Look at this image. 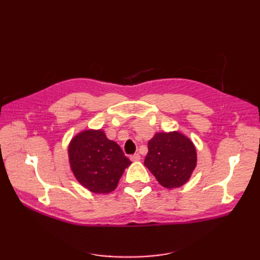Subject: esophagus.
<instances>
[{
	"mask_svg": "<svg viewBox=\"0 0 260 260\" xmlns=\"http://www.w3.org/2000/svg\"><path fill=\"white\" fill-rule=\"evenodd\" d=\"M129 158H131V161L137 162V161H140V159H141V155L139 153H137V154H134V155H132Z\"/></svg>",
	"mask_w": 260,
	"mask_h": 260,
	"instance_id": "obj_1",
	"label": "esophagus"
}]
</instances>
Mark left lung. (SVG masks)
<instances>
[{"label":"left lung","mask_w":260,"mask_h":260,"mask_svg":"<svg viewBox=\"0 0 260 260\" xmlns=\"http://www.w3.org/2000/svg\"><path fill=\"white\" fill-rule=\"evenodd\" d=\"M144 165L158 183L168 189L185 184L197 167V150L180 132L156 133L148 141Z\"/></svg>","instance_id":"8db88e82"}]
</instances>
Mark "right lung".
<instances>
[{
	"instance_id": "obj_1",
	"label": "right lung",
	"mask_w": 260,
	"mask_h": 260,
	"mask_svg": "<svg viewBox=\"0 0 260 260\" xmlns=\"http://www.w3.org/2000/svg\"><path fill=\"white\" fill-rule=\"evenodd\" d=\"M70 169L75 178L93 193H109L117 187L131 165L117 143L107 139L102 129H86L69 143Z\"/></svg>"
}]
</instances>
